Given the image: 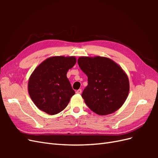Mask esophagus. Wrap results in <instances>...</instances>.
Masks as SVG:
<instances>
[{"mask_svg":"<svg viewBox=\"0 0 158 158\" xmlns=\"http://www.w3.org/2000/svg\"><path fill=\"white\" fill-rule=\"evenodd\" d=\"M76 94H80L81 93H82V89H78V90H76Z\"/></svg>","mask_w":158,"mask_h":158,"instance_id":"34e87169","label":"esophagus"}]
</instances>
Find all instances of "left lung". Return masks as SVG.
Segmentation results:
<instances>
[{
    "mask_svg": "<svg viewBox=\"0 0 158 158\" xmlns=\"http://www.w3.org/2000/svg\"><path fill=\"white\" fill-rule=\"evenodd\" d=\"M80 69L88 84L82 94L85 104L99 115L111 114L121 108L128 97V78L123 69L107 57L80 56Z\"/></svg>",
    "mask_w": 158,
    "mask_h": 158,
    "instance_id": "obj_1",
    "label": "left lung"
}]
</instances>
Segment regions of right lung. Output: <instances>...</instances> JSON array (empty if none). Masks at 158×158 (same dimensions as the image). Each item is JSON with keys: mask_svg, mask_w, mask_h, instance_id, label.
Instances as JSON below:
<instances>
[{"mask_svg": "<svg viewBox=\"0 0 158 158\" xmlns=\"http://www.w3.org/2000/svg\"><path fill=\"white\" fill-rule=\"evenodd\" d=\"M76 62L73 56H55L45 59L37 66L29 78L27 89L38 109L53 115L68 106L75 92L66 73Z\"/></svg>", "mask_w": 158, "mask_h": 158, "instance_id": "1", "label": "right lung"}]
</instances>
